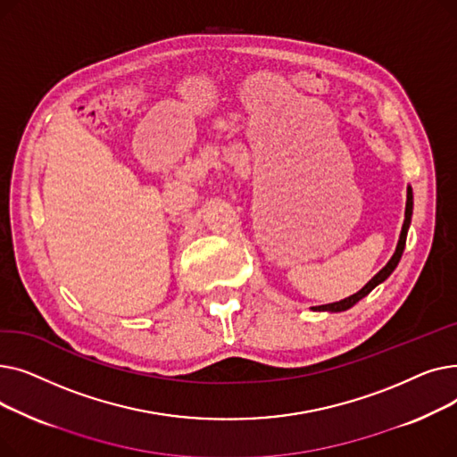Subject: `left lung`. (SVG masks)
Returning a JSON list of instances; mask_svg holds the SVG:
<instances>
[{"label":"left lung","instance_id":"obj_1","mask_svg":"<svg viewBox=\"0 0 457 457\" xmlns=\"http://www.w3.org/2000/svg\"><path fill=\"white\" fill-rule=\"evenodd\" d=\"M411 214H413V188L407 187V202H405V219H403V226H402V231H400V238H398V245H396V250L393 253V257L389 259V262L386 267H383L365 287L361 291H357L355 295L341 300V302H333V303H326V305H315L311 307V311H326V313H341V311H346L350 307H353L359 300H363L367 295H370L372 289H376V287L379 283L386 281L393 272L395 269L398 267L400 262V257L403 253V248H405V238H407V229H410L411 226Z\"/></svg>","mask_w":457,"mask_h":457}]
</instances>
